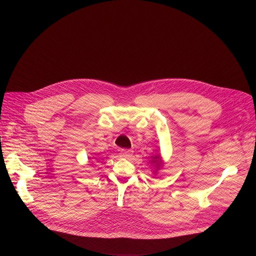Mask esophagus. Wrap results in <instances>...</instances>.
Returning <instances> with one entry per match:
<instances>
[{
  "label": "esophagus",
  "instance_id": "esophagus-1",
  "mask_svg": "<svg viewBox=\"0 0 256 256\" xmlns=\"http://www.w3.org/2000/svg\"><path fill=\"white\" fill-rule=\"evenodd\" d=\"M132 150H122V152H120V156L122 157H124V158H130V157H132Z\"/></svg>",
  "mask_w": 256,
  "mask_h": 256
}]
</instances>
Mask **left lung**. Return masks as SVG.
Masks as SVG:
<instances>
[{
  "label": "left lung",
  "mask_w": 256,
  "mask_h": 256,
  "mask_svg": "<svg viewBox=\"0 0 256 256\" xmlns=\"http://www.w3.org/2000/svg\"><path fill=\"white\" fill-rule=\"evenodd\" d=\"M153 161H152V163H156V167L157 168H159V167H161V159H160V156H155V157H153Z\"/></svg>",
  "instance_id": "8db88e82"
}]
</instances>
